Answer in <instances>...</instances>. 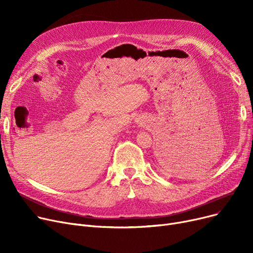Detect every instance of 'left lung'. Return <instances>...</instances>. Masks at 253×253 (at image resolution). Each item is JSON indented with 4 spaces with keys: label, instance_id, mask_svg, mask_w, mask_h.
<instances>
[{
    "label": "left lung",
    "instance_id": "obj_1",
    "mask_svg": "<svg viewBox=\"0 0 253 253\" xmlns=\"http://www.w3.org/2000/svg\"><path fill=\"white\" fill-rule=\"evenodd\" d=\"M176 154L173 151H170L168 149L166 150H160L157 154L158 159H159V162H160L164 167L169 168V167H175L178 166L180 167L181 163H179V159L178 156H175Z\"/></svg>",
    "mask_w": 253,
    "mask_h": 253
}]
</instances>
